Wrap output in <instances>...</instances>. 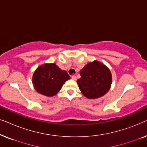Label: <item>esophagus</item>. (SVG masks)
Returning a JSON list of instances; mask_svg holds the SVG:
<instances>
[{
  "label": "esophagus",
  "instance_id": "34e87169",
  "mask_svg": "<svg viewBox=\"0 0 147 147\" xmlns=\"http://www.w3.org/2000/svg\"><path fill=\"white\" fill-rule=\"evenodd\" d=\"M71 79L73 80H77V78H76V76H71Z\"/></svg>",
  "mask_w": 147,
  "mask_h": 147
}]
</instances>
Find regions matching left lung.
Wrapping results in <instances>:
<instances>
[{
	"label": "left lung",
	"mask_w": 147,
	"mask_h": 147,
	"mask_svg": "<svg viewBox=\"0 0 147 147\" xmlns=\"http://www.w3.org/2000/svg\"><path fill=\"white\" fill-rule=\"evenodd\" d=\"M77 80L82 94L88 99H96L105 95L111 87V71L102 62L94 60L84 66Z\"/></svg>",
	"instance_id": "obj_1"
}]
</instances>
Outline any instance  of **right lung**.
I'll return each mask as SVG.
<instances>
[{"label":"right lung","mask_w":147,"mask_h":147,"mask_svg":"<svg viewBox=\"0 0 147 147\" xmlns=\"http://www.w3.org/2000/svg\"><path fill=\"white\" fill-rule=\"evenodd\" d=\"M70 76L55 63H44L34 71L32 83L38 93L48 97L57 94Z\"/></svg>","instance_id":"add662e5"}]
</instances>
